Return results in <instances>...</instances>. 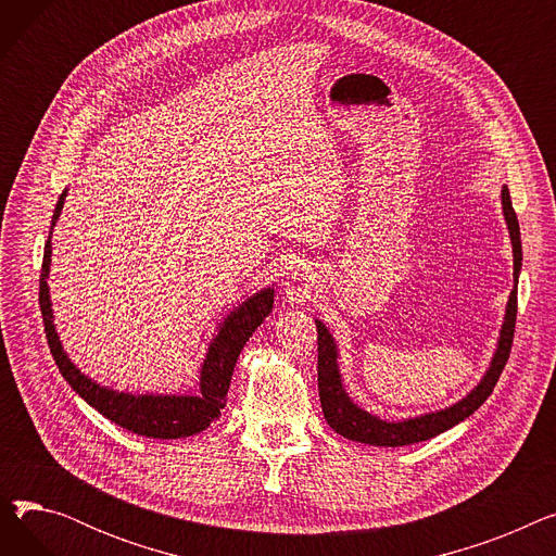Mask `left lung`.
<instances>
[{
	"instance_id": "left-lung-1",
	"label": "left lung",
	"mask_w": 556,
	"mask_h": 556,
	"mask_svg": "<svg viewBox=\"0 0 556 556\" xmlns=\"http://www.w3.org/2000/svg\"><path fill=\"white\" fill-rule=\"evenodd\" d=\"M503 212L505 220L509 227V237L514 245V279L516 286L509 295L507 302V315H505V325L501 331L498 349H495V356L491 361L489 371L480 381V386L453 407H446V410L440 413H430L424 417H415L407 421H383L365 410L346 396L342 381H340V371H338V352H336V342L327 327L323 323L317 325V388H319V403H323V413L327 424L346 440L369 444V446H405V444H417L426 442L430 437L440 434L466 417H471L478 407L489 399L493 392L495 383L505 369V363L511 352V342H514V329H516V311H518V273H520V261H522V250H520V227L516 212L511 207V195L509 189H503Z\"/></svg>"
}]
</instances>
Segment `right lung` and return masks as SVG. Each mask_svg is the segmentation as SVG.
I'll use <instances>...</instances> for the list:
<instances>
[{
    "instance_id": "add662e5",
    "label": "right lung",
    "mask_w": 556,
    "mask_h": 556,
    "mask_svg": "<svg viewBox=\"0 0 556 556\" xmlns=\"http://www.w3.org/2000/svg\"><path fill=\"white\" fill-rule=\"evenodd\" d=\"M63 202H65V193L58 198L51 227L55 225L58 216L63 212ZM49 263H51V231L45 243V256H42L40 311H42V323H45V333H47L51 356L58 369H61V374L65 376V381L76 390L78 396H83L94 407V410H99L112 424L143 437H155V440H178V437L195 434L220 417V410L227 403L225 396L229 390L231 371L239 361L241 349L245 346L254 329L261 327L263 319H266L268 313L273 311V302H275L273 288L261 290V293L252 295L248 302H243L237 311H231L225 317L218 336L210 344V354L204 358L198 394L189 392L182 396H153V394L132 396L126 392H114L97 386L92 378L80 374L74 367V363L65 356L63 344L58 340V333L51 323V302H49V288H47Z\"/></svg>"
}]
</instances>
